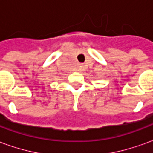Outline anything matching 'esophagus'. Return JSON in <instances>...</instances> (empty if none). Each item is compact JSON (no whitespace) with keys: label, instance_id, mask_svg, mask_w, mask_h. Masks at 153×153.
<instances>
[{"label":"esophagus","instance_id":"obj_1","mask_svg":"<svg viewBox=\"0 0 153 153\" xmlns=\"http://www.w3.org/2000/svg\"><path fill=\"white\" fill-rule=\"evenodd\" d=\"M80 67H82V66H80Z\"/></svg>","mask_w":153,"mask_h":153}]
</instances>
